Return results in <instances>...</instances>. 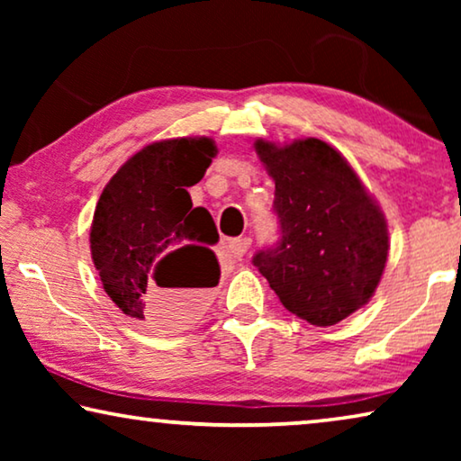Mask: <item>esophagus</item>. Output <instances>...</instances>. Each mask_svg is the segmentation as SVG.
Instances as JSON below:
<instances>
[{"instance_id": "obj_1", "label": "esophagus", "mask_w": 461, "mask_h": 461, "mask_svg": "<svg viewBox=\"0 0 461 461\" xmlns=\"http://www.w3.org/2000/svg\"><path fill=\"white\" fill-rule=\"evenodd\" d=\"M251 245V239L249 237H237V239H229V243H226V251H229V256L232 260H241L245 256V251L249 249Z\"/></svg>"}]
</instances>
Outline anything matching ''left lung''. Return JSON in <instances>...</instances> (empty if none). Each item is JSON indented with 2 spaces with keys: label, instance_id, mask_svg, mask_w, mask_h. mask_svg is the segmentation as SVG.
<instances>
[{
  "label": "left lung",
  "instance_id": "left-lung-1",
  "mask_svg": "<svg viewBox=\"0 0 461 461\" xmlns=\"http://www.w3.org/2000/svg\"><path fill=\"white\" fill-rule=\"evenodd\" d=\"M256 153L275 180L281 239L254 267L281 304L311 325H336L367 304L388 260L386 218L348 161L319 138Z\"/></svg>",
  "mask_w": 461,
  "mask_h": 461
}]
</instances>
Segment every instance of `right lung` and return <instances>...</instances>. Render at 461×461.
<instances>
[{
	"label": "right lung",
	"mask_w": 461,
	"mask_h": 461,
	"mask_svg": "<svg viewBox=\"0 0 461 461\" xmlns=\"http://www.w3.org/2000/svg\"><path fill=\"white\" fill-rule=\"evenodd\" d=\"M218 149L212 138H172L130 157L100 194L90 229L92 260L123 314L182 327L220 281L218 232L186 188L197 185Z\"/></svg>",
	"instance_id": "1"
}]
</instances>
